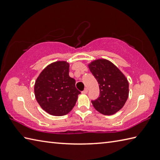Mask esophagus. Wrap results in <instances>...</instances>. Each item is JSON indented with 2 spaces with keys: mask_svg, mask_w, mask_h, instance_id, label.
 Wrapping results in <instances>:
<instances>
[{
  "mask_svg": "<svg viewBox=\"0 0 160 160\" xmlns=\"http://www.w3.org/2000/svg\"><path fill=\"white\" fill-rule=\"evenodd\" d=\"M88 89H87V88H85V90H84L82 92V94H87V93H88Z\"/></svg>",
  "mask_w": 160,
  "mask_h": 160,
  "instance_id": "obj_1",
  "label": "esophagus"
}]
</instances>
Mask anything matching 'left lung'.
<instances>
[{
  "mask_svg": "<svg viewBox=\"0 0 160 160\" xmlns=\"http://www.w3.org/2000/svg\"><path fill=\"white\" fill-rule=\"evenodd\" d=\"M89 68L99 87V97L91 101L94 107L104 115L118 112L128 97V82L126 77L117 67L104 59L92 62Z\"/></svg>",
  "mask_w": 160,
  "mask_h": 160,
  "instance_id": "left-lung-1",
  "label": "left lung"
}]
</instances>
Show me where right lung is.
<instances>
[{
  "mask_svg": "<svg viewBox=\"0 0 160 160\" xmlns=\"http://www.w3.org/2000/svg\"><path fill=\"white\" fill-rule=\"evenodd\" d=\"M37 102L45 112L53 116H64L75 105L80 92L75 80L69 76V64L66 61L51 63L43 70L35 82Z\"/></svg>",
  "mask_w": 160,
  "mask_h": 160,
  "instance_id": "obj_1",
  "label": "right lung"
}]
</instances>
